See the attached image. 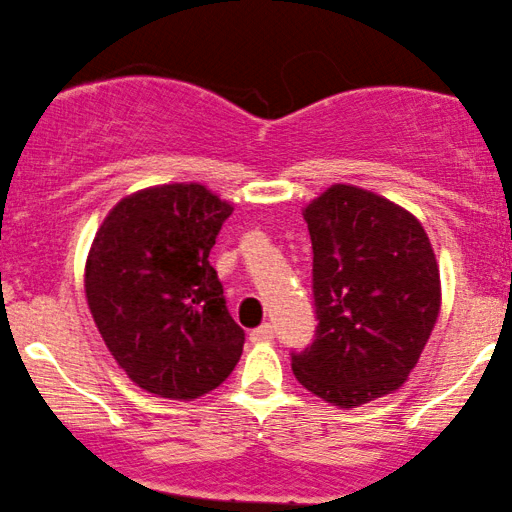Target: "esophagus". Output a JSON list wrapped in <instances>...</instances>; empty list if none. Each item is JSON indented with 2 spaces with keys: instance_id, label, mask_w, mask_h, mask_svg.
I'll return each mask as SVG.
<instances>
[{
  "instance_id": "obj_1",
  "label": "esophagus",
  "mask_w": 512,
  "mask_h": 512,
  "mask_svg": "<svg viewBox=\"0 0 512 512\" xmlns=\"http://www.w3.org/2000/svg\"><path fill=\"white\" fill-rule=\"evenodd\" d=\"M249 338H251V342H270L275 338V328L270 326V323H263V326L251 330Z\"/></svg>"
}]
</instances>
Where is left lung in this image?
Wrapping results in <instances>:
<instances>
[{
    "mask_svg": "<svg viewBox=\"0 0 512 512\" xmlns=\"http://www.w3.org/2000/svg\"><path fill=\"white\" fill-rule=\"evenodd\" d=\"M314 249L316 335L292 354L306 390L350 410L398 390L441 311L422 222L398 203L333 184L304 208Z\"/></svg>",
    "mask_w": 512,
    "mask_h": 512,
    "instance_id": "8db88e82",
    "label": "left lung"
}]
</instances>
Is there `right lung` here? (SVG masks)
Here are the masks:
<instances>
[{"label":"right lung","mask_w":512,"mask_h":512,"mask_svg":"<svg viewBox=\"0 0 512 512\" xmlns=\"http://www.w3.org/2000/svg\"><path fill=\"white\" fill-rule=\"evenodd\" d=\"M232 210L201 184L150 186L107 213L88 251L95 326L126 376L158 398H201L242 357L244 330L208 261Z\"/></svg>","instance_id":"obj_1"}]
</instances>
